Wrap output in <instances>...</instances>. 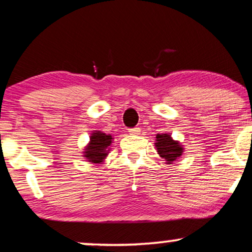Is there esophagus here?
Masks as SVG:
<instances>
[{"instance_id":"34e87169","label":"esophagus","mask_w":252,"mask_h":252,"mask_svg":"<svg viewBox=\"0 0 252 252\" xmlns=\"http://www.w3.org/2000/svg\"><path fill=\"white\" fill-rule=\"evenodd\" d=\"M140 130H141V128H140V127H133V128H129L128 129V132H129V134H134V135H135V134H139L140 133Z\"/></svg>"}]
</instances>
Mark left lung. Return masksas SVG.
<instances>
[{"mask_svg": "<svg viewBox=\"0 0 252 252\" xmlns=\"http://www.w3.org/2000/svg\"><path fill=\"white\" fill-rule=\"evenodd\" d=\"M156 149L162 158L168 163L176 161L182 155L183 148L178 141H174L169 134H158L155 142Z\"/></svg>", "mask_w": 252, "mask_h": 252, "instance_id": "obj_1", "label": "left lung"}]
</instances>
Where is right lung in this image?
Segmentation results:
<instances>
[{"mask_svg":"<svg viewBox=\"0 0 252 252\" xmlns=\"http://www.w3.org/2000/svg\"><path fill=\"white\" fill-rule=\"evenodd\" d=\"M112 136L106 135L105 133L97 132L93 133L90 136V143L84 152V158L89 159V162L100 163L107 155V147L111 145Z\"/></svg>","mask_w":252,"mask_h":252,"instance_id":"add662e5","label":"right lung"}]
</instances>
